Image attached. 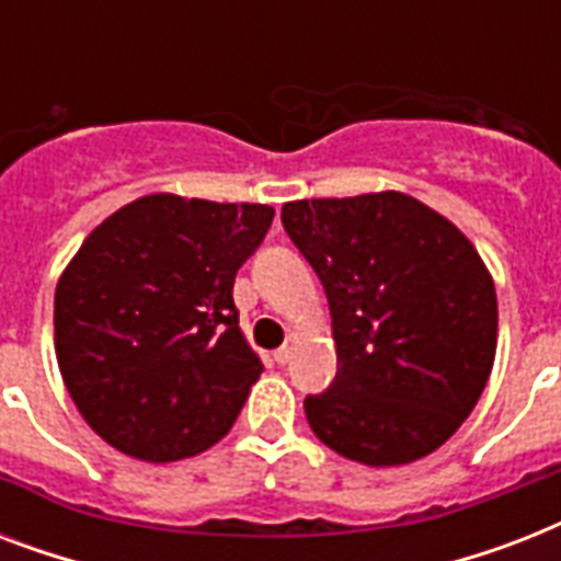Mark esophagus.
<instances>
[{
	"instance_id": "34e87169",
	"label": "esophagus",
	"mask_w": 561,
	"mask_h": 561,
	"mask_svg": "<svg viewBox=\"0 0 561 561\" xmlns=\"http://www.w3.org/2000/svg\"><path fill=\"white\" fill-rule=\"evenodd\" d=\"M273 358H276V364H288V360L294 358V337H288V341L282 343L279 350L273 352Z\"/></svg>"
}]
</instances>
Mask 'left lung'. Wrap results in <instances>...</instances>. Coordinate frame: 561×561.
<instances>
[{
	"label": "left lung",
	"mask_w": 561,
	"mask_h": 561,
	"mask_svg": "<svg viewBox=\"0 0 561 561\" xmlns=\"http://www.w3.org/2000/svg\"><path fill=\"white\" fill-rule=\"evenodd\" d=\"M282 227L332 308L337 375L306 396L317 439L364 466L436 451L495 360V285L478 250L401 192L285 203Z\"/></svg>",
	"instance_id": "8db88e82"
}]
</instances>
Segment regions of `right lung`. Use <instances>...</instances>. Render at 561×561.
I'll use <instances>...</instances> for the list:
<instances>
[{
	"label": "right lung",
	"mask_w": 561,
	"mask_h": 561,
	"mask_svg": "<svg viewBox=\"0 0 561 561\" xmlns=\"http://www.w3.org/2000/svg\"><path fill=\"white\" fill-rule=\"evenodd\" d=\"M271 224L262 203L148 194L92 229L57 282L55 352L104 443L171 462L232 427L264 369L232 285Z\"/></svg>",
	"instance_id": "1"
}]
</instances>
